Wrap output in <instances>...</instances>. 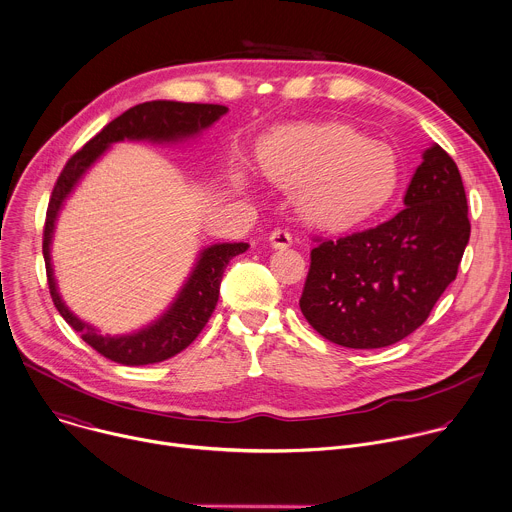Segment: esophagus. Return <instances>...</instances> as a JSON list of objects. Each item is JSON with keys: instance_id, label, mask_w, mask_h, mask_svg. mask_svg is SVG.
<instances>
[{"instance_id": "34e87169", "label": "esophagus", "mask_w": 512, "mask_h": 512, "mask_svg": "<svg viewBox=\"0 0 512 512\" xmlns=\"http://www.w3.org/2000/svg\"><path fill=\"white\" fill-rule=\"evenodd\" d=\"M269 241H271V245H273L275 249H287V247L293 243V235H291L287 229H275V231L271 233Z\"/></svg>"}]
</instances>
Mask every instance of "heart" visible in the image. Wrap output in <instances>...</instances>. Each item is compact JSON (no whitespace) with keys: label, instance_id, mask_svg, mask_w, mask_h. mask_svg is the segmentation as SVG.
<instances>
[{"label":"heart","instance_id":"1","mask_svg":"<svg viewBox=\"0 0 512 512\" xmlns=\"http://www.w3.org/2000/svg\"><path fill=\"white\" fill-rule=\"evenodd\" d=\"M265 173L299 189L301 211L319 227L348 229L372 217L398 183L396 156L346 124H297L263 146Z\"/></svg>","mask_w":512,"mask_h":512}]
</instances>
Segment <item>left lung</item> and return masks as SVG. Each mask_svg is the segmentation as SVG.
I'll return each mask as SVG.
<instances>
[{
	"label": "left lung",
	"instance_id": "left-lung-1",
	"mask_svg": "<svg viewBox=\"0 0 512 512\" xmlns=\"http://www.w3.org/2000/svg\"><path fill=\"white\" fill-rule=\"evenodd\" d=\"M404 209L378 227L311 249L299 307L329 342L376 350L416 331L456 279L470 239L462 177L438 144L424 152Z\"/></svg>",
	"mask_w": 512,
	"mask_h": 512
}]
</instances>
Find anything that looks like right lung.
Segmentation results:
<instances>
[{
    "mask_svg": "<svg viewBox=\"0 0 512 512\" xmlns=\"http://www.w3.org/2000/svg\"><path fill=\"white\" fill-rule=\"evenodd\" d=\"M229 108L221 104H195V102H170V100H154L128 108L124 114L108 122L94 138H90L76 154H72L62 168V173L54 185L44 225V261L46 275L50 285V295L60 311V315L68 321V325L80 333L84 342L96 350L100 356L122 364V366H146L158 364L168 358L181 354L189 348L197 335L207 325L219 301V287L229 261L247 251V243H221L205 249L201 259L189 277L187 285L179 293L173 303L156 323L146 329L124 335L110 337L100 335L94 327L82 323L74 313L68 311L64 301L56 291V281L52 275L50 263V241L54 233V221L64 199L70 195L78 179L86 173V168L112 144L124 138L130 140H156V142H173L179 138L193 136L215 120H219Z\"/></svg>",
    "mask_w": 512,
    "mask_h": 512,
    "instance_id": "right-lung-1",
    "label": "right lung"
}]
</instances>
